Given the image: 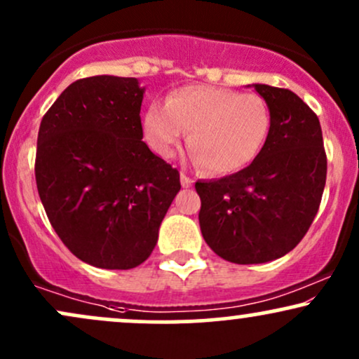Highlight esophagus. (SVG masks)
Wrapping results in <instances>:
<instances>
[{
	"mask_svg": "<svg viewBox=\"0 0 359 359\" xmlns=\"http://www.w3.org/2000/svg\"><path fill=\"white\" fill-rule=\"evenodd\" d=\"M180 182H182V187H192L194 180L185 172H180Z\"/></svg>",
	"mask_w": 359,
	"mask_h": 359,
	"instance_id": "obj_1",
	"label": "esophagus"
}]
</instances>
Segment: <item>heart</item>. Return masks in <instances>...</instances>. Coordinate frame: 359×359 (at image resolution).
Listing matches in <instances>:
<instances>
[{
    "mask_svg": "<svg viewBox=\"0 0 359 359\" xmlns=\"http://www.w3.org/2000/svg\"><path fill=\"white\" fill-rule=\"evenodd\" d=\"M271 128L269 102L258 94L187 86L154 102L143 118L145 137L158 155L174 156L184 133L189 150L203 170L226 175L241 170L265 147Z\"/></svg>",
    "mask_w": 359,
    "mask_h": 359,
    "instance_id": "1",
    "label": "heart"
}]
</instances>
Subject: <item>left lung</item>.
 <instances>
[{
	"label": "left lung",
	"mask_w": 359,
	"mask_h": 359,
	"mask_svg": "<svg viewBox=\"0 0 359 359\" xmlns=\"http://www.w3.org/2000/svg\"><path fill=\"white\" fill-rule=\"evenodd\" d=\"M253 88L271 113L263 150L236 174L196 182L205 243L238 265L271 262L299 245L319 209L327 174L314 111L288 89Z\"/></svg>",
	"instance_id": "left-lung-1"
}]
</instances>
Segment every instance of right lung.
I'll return each instance as SVG.
<instances>
[{
	"instance_id": "right-lung-1",
	"label": "right lung",
	"mask_w": 359,
	"mask_h": 359,
	"mask_svg": "<svg viewBox=\"0 0 359 359\" xmlns=\"http://www.w3.org/2000/svg\"><path fill=\"white\" fill-rule=\"evenodd\" d=\"M143 93L135 77H86L40 123V201L62 243L97 269L145 262L180 191L179 170L142 142Z\"/></svg>"
}]
</instances>
